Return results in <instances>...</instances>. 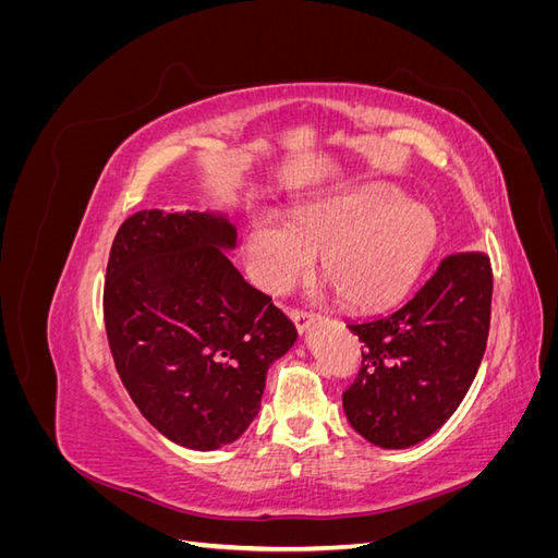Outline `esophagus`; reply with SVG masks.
Instances as JSON below:
<instances>
[{"mask_svg": "<svg viewBox=\"0 0 558 558\" xmlns=\"http://www.w3.org/2000/svg\"><path fill=\"white\" fill-rule=\"evenodd\" d=\"M289 316H291V320H293L295 328H298L300 332H305V330L310 328L312 320H314V314H312V312H307V310H298V307L289 310Z\"/></svg>", "mask_w": 558, "mask_h": 558, "instance_id": "34e87169", "label": "esophagus"}]
</instances>
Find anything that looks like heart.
Wrapping results in <instances>:
<instances>
[{
	"instance_id": "b5f03b06",
	"label": "heart",
	"mask_w": 558,
	"mask_h": 558,
	"mask_svg": "<svg viewBox=\"0 0 558 558\" xmlns=\"http://www.w3.org/2000/svg\"><path fill=\"white\" fill-rule=\"evenodd\" d=\"M437 242L433 214L391 189H367L302 209L289 230L258 226L248 234L253 277L286 291L324 256V277L351 307H381L410 289Z\"/></svg>"
}]
</instances>
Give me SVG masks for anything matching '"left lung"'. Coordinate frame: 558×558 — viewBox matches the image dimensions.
<instances>
[{
    "instance_id": "left-lung-1",
    "label": "left lung",
    "mask_w": 558,
    "mask_h": 558,
    "mask_svg": "<svg viewBox=\"0 0 558 558\" xmlns=\"http://www.w3.org/2000/svg\"><path fill=\"white\" fill-rule=\"evenodd\" d=\"M492 295V260L461 251L442 258L400 310L349 326L363 361L342 402L367 442L412 447L456 412L484 359Z\"/></svg>"
}]
</instances>
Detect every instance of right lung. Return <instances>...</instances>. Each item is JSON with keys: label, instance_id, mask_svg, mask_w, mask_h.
Returning <instances> with one entry per match:
<instances>
[{"label": "right lung", "instance_id": "add662e5", "mask_svg": "<svg viewBox=\"0 0 558 558\" xmlns=\"http://www.w3.org/2000/svg\"><path fill=\"white\" fill-rule=\"evenodd\" d=\"M218 216L140 211L118 228L105 279L111 356L130 398L172 442L230 445L260 410L267 367L295 326L240 275Z\"/></svg>", "mask_w": 558, "mask_h": 558}]
</instances>
